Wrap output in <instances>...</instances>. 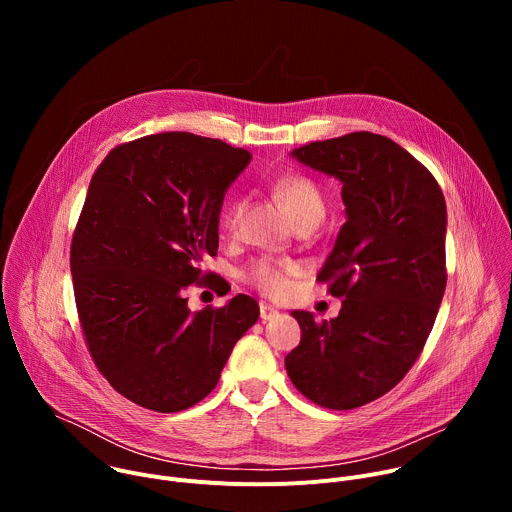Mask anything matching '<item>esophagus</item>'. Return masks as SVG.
Instances as JSON below:
<instances>
[{"label":"esophagus","mask_w":512,"mask_h":512,"mask_svg":"<svg viewBox=\"0 0 512 512\" xmlns=\"http://www.w3.org/2000/svg\"><path fill=\"white\" fill-rule=\"evenodd\" d=\"M259 312H261V320H263V322L273 320V318L279 316V312H277L273 306H269V304H261V306H259Z\"/></svg>","instance_id":"1"}]
</instances>
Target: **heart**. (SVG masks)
I'll use <instances>...</instances> for the list:
<instances>
[{
    "instance_id": "heart-1",
    "label": "heart",
    "mask_w": 512,
    "mask_h": 512,
    "mask_svg": "<svg viewBox=\"0 0 512 512\" xmlns=\"http://www.w3.org/2000/svg\"><path fill=\"white\" fill-rule=\"evenodd\" d=\"M273 192L294 223L308 216L322 218L326 212V202L320 186L304 174H285L277 178L273 182ZM239 216H241V200L235 198L225 212V227L229 231L237 227ZM289 273H291V267L275 265L271 261H257L249 271V279L259 289H263L265 294L279 296L287 289Z\"/></svg>"
}]
</instances>
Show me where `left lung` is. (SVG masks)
Returning <instances> with one entry per match:
<instances>
[{
  "label": "left lung",
  "instance_id": "1",
  "mask_svg": "<svg viewBox=\"0 0 512 512\" xmlns=\"http://www.w3.org/2000/svg\"><path fill=\"white\" fill-rule=\"evenodd\" d=\"M342 184L346 223L318 281L342 300L316 322L296 310L300 344L285 356L296 389L328 409L391 391L413 367L446 291L448 210L440 184L399 143L371 131L289 154Z\"/></svg>",
  "mask_w": 512,
  "mask_h": 512
}]
</instances>
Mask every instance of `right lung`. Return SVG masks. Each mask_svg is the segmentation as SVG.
Masks as SVG:
<instances>
[{
    "instance_id": "1",
    "label": "right lung",
    "mask_w": 512,
    "mask_h": 512,
    "mask_svg": "<svg viewBox=\"0 0 512 512\" xmlns=\"http://www.w3.org/2000/svg\"><path fill=\"white\" fill-rule=\"evenodd\" d=\"M251 154L186 131L117 145L89 184L70 273L89 352L109 385L160 413L188 409L221 379L259 306L239 294L192 314L184 291L218 249V216Z\"/></svg>"
}]
</instances>
